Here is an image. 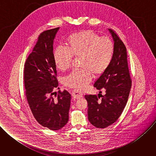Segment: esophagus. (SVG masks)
Segmentation results:
<instances>
[{
  "instance_id": "1",
  "label": "esophagus",
  "mask_w": 156,
  "mask_h": 156,
  "mask_svg": "<svg viewBox=\"0 0 156 156\" xmlns=\"http://www.w3.org/2000/svg\"><path fill=\"white\" fill-rule=\"evenodd\" d=\"M83 94L81 91L75 90L72 91V96L75 99H80V98H83Z\"/></svg>"
}]
</instances>
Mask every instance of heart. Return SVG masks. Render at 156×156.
<instances>
[{
	"label": "heart",
	"mask_w": 156,
	"mask_h": 156,
	"mask_svg": "<svg viewBox=\"0 0 156 156\" xmlns=\"http://www.w3.org/2000/svg\"><path fill=\"white\" fill-rule=\"evenodd\" d=\"M114 54L112 41L100 37L92 30H86L70 34L66 39L65 49L58 48L53 54L54 63L60 71L69 70L72 56L81 57L80 70H75L63 78V84L83 90L96 75L102 74L110 66Z\"/></svg>",
	"instance_id": "obj_1"
}]
</instances>
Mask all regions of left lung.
Returning <instances> with one entry per match:
<instances>
[{
  "instance_id": "left-lung-1",
  "label": "left lung",
  "mask_w": 156,
  "mask_h": 156,
  "mask_svg": "<svg viewBox=\"0 0 156 156\" xmlns=\"http://www.w3.org/2000/svg\"><path fill=\"white\" fill-rule=\"evenodd\" d=\"M108 31L114 42L113 59L108 68L94 84L98 90L105 89V94L98 97L84 96L87 102L88 120L99 128H106L118 120L126 104L131 87L126 47L113 30L108 29Z\"/></svg>"
}]
</instances>
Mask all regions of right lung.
Returning a JSON list of instances; mask_svg holds the SVG:
<instances>
[{
  "label": "right lung",
  "instance_id": "add662e5",
  "mask_svg": "<svg viewBox=\"0 0 156 156\" xmlns=\"http://www.w3.org/2000/svg\"><path fill=\"white\" fill-rule=\"evenodd\" d=\"M59 28L39 35L24 69L25 93L33 115L40 125L51 130L60 129L68 122L71 100L66 90L59 91L56 98L53 96L58 84L53 44Z\"/></svg>",
  "mask_w": 156,
  "mask_h": 156
}]
</instances>
